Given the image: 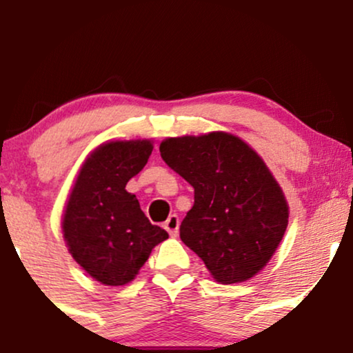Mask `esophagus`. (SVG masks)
Here are the masks:
<instances>
[{"instance_id": "esophagus-1", "label": "esophagus", "mask_w": 353, "mask_h": 353, "mask_svg": "<svg viewBox=\"0 0 353 353\" xmlns=\"http://www.w3.org/2000/svg\"><path fill=\"white\" fill-rule=\"evenodd\" d=\"M179 217H177L176 214H171V216L168 217V221L164 222V229L168 230L171 237H177V234H179Z\"/></svg>"}]
</instances>
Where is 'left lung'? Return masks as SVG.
Instances as JSON below:
<instances>
[{
	"instance_id": "1",
	"label": "left lung",
	"mask_w": 353,
	"mask_h": 353,
	"mask_svg": "<svg viewBox=\"0 0 353 353\" xmlns=\"http://www.w3.org/2000/svg\"><path fill=\"white\" fill-rule=\"evenodd\" d=\"M159 151L194 188L181 241L217 282L254 277L270 261L289 222V205L264 161L229 132L168 137Z\"/></svg>"
}]
</instances>
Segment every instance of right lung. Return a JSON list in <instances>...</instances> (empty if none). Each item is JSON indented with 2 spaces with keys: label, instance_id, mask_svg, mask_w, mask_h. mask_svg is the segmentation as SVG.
Returning a JSON list of instances; mask_svg holds the SVG:
<instances>
[{
  "label": "right lung",
  "instance_id": "1",
  "mask_svg": "<svg viewBox=\"0 0 353 353\" xmlns=\"http://www.w3.org/2000/svg\"><path fill=\"white\" fill-rule=\"evenodd\" d=\"M151 152L149 139L101 144L72 185L63 217L64 241L74 261L104 285L131 282L154 247L169 237L125 190Z\"/></svg>",
  "mask_w": 353,
  "mask_h": 353
}]
</instances>
